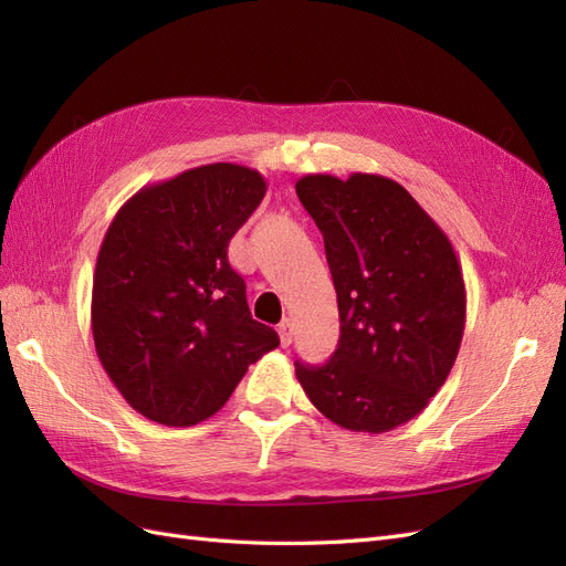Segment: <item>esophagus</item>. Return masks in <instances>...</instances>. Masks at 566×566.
I'll list each match as a JSON object with an SVG mask.
<instances>
[{
    "label": "esophagus",
    "instance_id": "34e87169",
    "mask_svg": "<svg viewBox=\"0 0 566 566\" xmlns=\"http://www.w3.org/2000/svg\"><path fill=\"white\" fill-rule=\"evenodd\" d=\"M279 337H281V347H290V342H293V323H290V318H283L279 323Z\"/></svg>",
    "mask_w": 566,
    "mask_h": 566
}]
</instances>
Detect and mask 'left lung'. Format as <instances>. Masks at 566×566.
<instances>
[{"label": "left lung", "instance_id": "1", "mask_svg": "<svg viewBox=\"0 0 566 566\" xmlns=\"http://www.w3.org/2000/svg\"><path fill=\"white\" fill-rule=\"evenodd\" d=\"M295 191L323 233L339 342L321 368L295 364L310 401L352 432L413 420L447 382L465 331V281L449 235L382 175H306Z\"/></svg>", "mask_w": 566, "mask_h": 566}]
</instances>
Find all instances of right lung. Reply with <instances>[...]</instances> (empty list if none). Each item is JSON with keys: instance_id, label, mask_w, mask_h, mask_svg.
I'll list each match as a JSON object with an SVG mask.
<instances>
[{"instance_id": "1", "label": "right lung", "mask_w": 566, "mask_h": 566, "mask_svg": "<svg viewBox=\"0 0 566 566\" xmlns=\"http://www.w3.org/2000/svg\"><path fill=\"white\" fill-rule=\"evenodd\" d=\"M266 193L256 169L212 163L136 191L104 235L92 287L98 361L144 418L191 427L281 339L254 321L229 243Z\"/></svg>"}]
</instances>
